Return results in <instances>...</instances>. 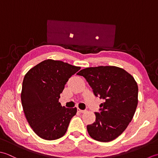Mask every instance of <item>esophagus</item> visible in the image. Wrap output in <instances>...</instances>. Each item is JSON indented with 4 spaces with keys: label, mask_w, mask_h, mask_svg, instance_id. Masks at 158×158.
<instances>
[{
    "label": "esophagus",
    "mask_w": 158,
    "mask_h": 158,
    "mask_svg": "<svg viewBox=\"0 0 158 158\" xmlns=\"http://www.w3.org/2000/svg\"><path fill=\"white\" fill-rule=\"evenodd\" d=\"M78 111L80 112V113H84V112H85L86 110H80V109H78Z\"/></svg>",
    "instance_id": "obj_1"
}]
</instances>
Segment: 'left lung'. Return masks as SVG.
<instances>
[{"instance_id": "1", "label": "left lung", "mask_w": 158, "mask_h": 158, "mask_svg": "<svg viewBox=\"0 0 158 158\" xmlns=\"http://www.w3.org/2000/svg\"><path fill=\"white\" fill-rule=\"evenodd\" d=\"M94 95L104 99L95 112V121L88 125L93 139L110 142L123 132L132 120L138 105V88L130 73L116 66H99L80 70Z\"/></svg>"}]
</instances>
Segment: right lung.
<instances>
[{
    "label": "right lung",
    "instance_id": "right-lung-1",
    "mask_svg": "<svg viewBox=\"0 0 158 158\" xmlns=\"http://www.w3.org/2000/svg\"><path fill=\"white\" fill-rule=\"evenodd\" d=\"M80 67L47 59L26 73L21 101L28 123L34 132L48 140L63 136L77 108L62 106L59 102L69 78Z\"/></svg>",
    "mask_w": 158,
    "mask_h": 158
}]
</instances>
